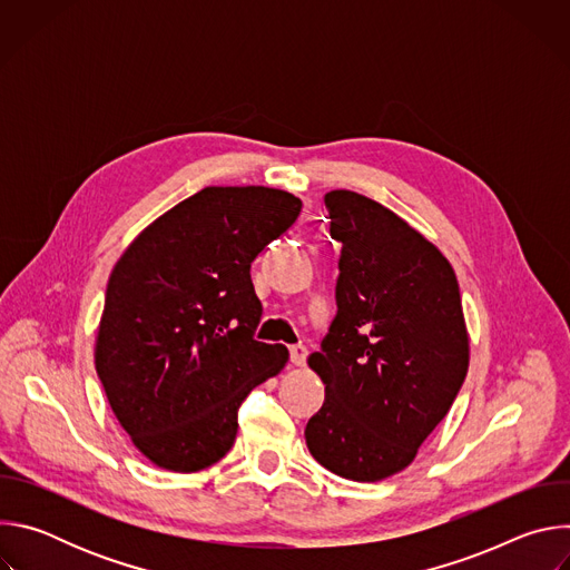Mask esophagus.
<instances>
[{"instance_id":"34e87169","label":"esophagus","mask_w":570,"mask_h":570,"mask_svg":"<svg viewBox=\"0 0 570 570\" xmlns=\"http://www.w3.org/2000/svg\"><path fill=\"white\" fill-rule=\"evenodd\" d=\"M288 352H291V363H293V365H297V367H299V365H304V363H306L308 350H306L304 345H293Z\"/></svg>"}]
</instances>
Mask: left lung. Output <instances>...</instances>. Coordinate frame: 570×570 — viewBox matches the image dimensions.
<instances>
[{
	"mask_svg": "<svg viewBox=\"0 0 570 570\" xmlns=\"http://www.w3.org/2000/svg\"><path fill=\"white\" fill-rule=\"evenodd\" d=\"M341 243L338 313L308 367L324 383L304 438L336 475L376 482L409 466L446 417L469 334L449 259L394 212L356 191L324 196Z\"/></svg>",
	"mask_w": 570,
	"mask_h": 570,
	"instance_id": "8db88e82",
	"label": "left lung"
}]
</instances>
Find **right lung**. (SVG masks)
Here are the masks:
<instances>
[{
    "label": "right lung",
    "instance_id": "right-lung-1",
    "mask_svg": "<svg viewBox=\"0 0 570 570\" xmlns=\"http://www.w3.org/2000/svg\"><path fill=\"white\" fill-rule=\"evenodd\" d=\"M271 187H205L153 220L115 264L95 365L115 417L157 466L194 473L234 444L238 405L282 372L255 341L250 264L299 216Z\"/></svg>",
    "mask_w": 570,
    "mask_h": 570
}]
</instances>
